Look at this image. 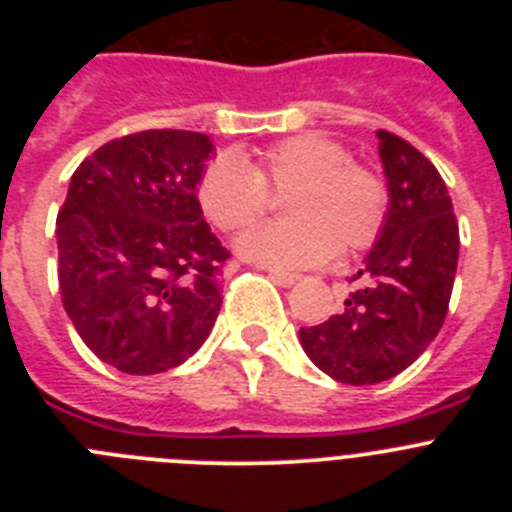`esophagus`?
<instances>
[{"label": "esophagus", "instance_id": "obj_1", "mask_svg": "<svg viewBox=\"0 0 512 512\" xmlns=\"http://www.w3.org/2000/svg\"><path fill=\"white\" fill-rule=\"evenodd\" d=\"M269 277L274 279L277 284H284V287H292V284L300 282V274H292V271H279V269H269Z\"/></svg>", "mask_w": 512, "mask_h": 512}]
</instances>
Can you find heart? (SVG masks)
<instances>
[{
  "label": "heart",
  "instance_id": "heart-1",
  "mask_svg": "<svg viewBox=\"0 0 512 512\" xmlns=\"http://www.w3.org/2000/svg\"><path fill=\"white\" fill-rule=\"evenodd\" d=\"M287 192L289 220L251 228L235 251L271 269H305L333 253L364 251L377 241L387 217V187L369 166L351 161L343 143L300 133L253 151L220 153L197 182V205L215 228L243 230L259 220L269 192Z\"/></svg>",
  "mask_w": 512,
  "mask_h": 512
}]
</instances>
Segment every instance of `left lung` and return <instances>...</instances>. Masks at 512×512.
<instances>
[{"label":"left lung","instance_id":"left-lung-1","mask_svg":"<svg viewBox=\"0 0 512 512\" xmlns=\"http://www.w3.org/2000/svg\"><path fill=\"white\" fill-rule=\"evenodd\" d=\"M390 207L377 243L348 282L359 287L325 323L300 328L320 372L343 384H377L408 369L438 336L459 261V225L436 166L379 130Z\"/></svg>","mask_w":512,"mask_h":512}]
</instances>
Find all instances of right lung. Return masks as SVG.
<instances>
[{
    "instance_id": "add662e5",
    "label": "right lung",
    "mask_w": 512,
    "mask_h": 512,
    "mask_svg": "<svg viewBox=\"0 0 512 512\" xmlns=\"http://www.w3.org/2000/svg\"><path fill=\"white\" fill-rule=\"evenodd\" d=\"M210 135L143 130L74 171L56 220L61 300L81 341L125 374L184 364L210 336L230 259L197 205Z\"/></svg>"
}]
</instances>
